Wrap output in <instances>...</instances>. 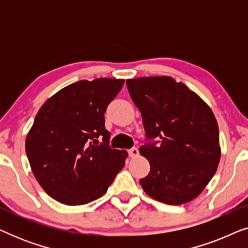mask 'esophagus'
Segmentation results:
<instances>
[{
    "instance_id": "1",
    "label": "esophagus",
    "mask_w": 248,
    "mask_h": 248,
    "mask_svg": "<svg viewBox=\"0 0 248 248\" xmlns=\"http://www.w3.org/2000/svg\"><path fill=\"white\" fill-rule=\"evenodd\" d=\"M128 155H130L131 158H137L139 155V150L137 148H132L128 150Z\"/></svg>"
}]
</instances>
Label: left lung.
<instances>
[{
  "instance_id": "8db88e82",
  "label": "left lung",
  "mask_w": 248,
  "mask_h": 248,
  "mask_svg": "<svg viewBox=\"0 0 248 248\" xmlns=\"http://www.w3.org/2000/svg\"><path fill=\"white\" fill-rule=\"evenodd\" d=\"M126 86L142 115L147 138L160 141L158 147L140 148L150 164L149 175L140 179L142 188L169 205L191 202L211 181L221 155L211 108L170 77L128 79Z\"/></svg>"
}]
</instances>
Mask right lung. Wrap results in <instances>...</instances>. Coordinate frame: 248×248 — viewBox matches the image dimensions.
<instances>
[{
    "label": "right lung",
    "instance_id": "add662e5",
    "mask_svg": "<svg viewBox=\"0 0 248 248\" xmlns=\"http://www.w3.org/2000/svg\"><path fill=\"white\" fill-rule=\"evenodd\" d=\"M123 84V79L107 78L78 81L37 113L26 154L37 182L57 202L82 205L99 199L124 167L127 152L109 148L104 117ZM100 135L103 144L96 140Z\"/></svg>",
    "mask_w": 248,
    "mask_h": 248
}]
</instances>
